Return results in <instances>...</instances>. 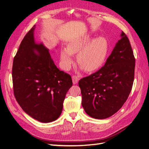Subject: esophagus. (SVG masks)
Segmentation results:
<instances>
[{"label":"esophagus","instance_id":"1","mask_svg":"<svg viewBox=\"0 0 149 149\" xmlns=\"http://www.w3.org/2000/svg\"><path fill=\"white\" fill-rule=\"evenodd\" d=\"M79 79V78L77 76H73V77H72V80H73V83L74 84H77L78 81Z\"/></svg>","mask_w":149,"mask_h":149}]
</instances>
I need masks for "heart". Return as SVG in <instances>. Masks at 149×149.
<instances>
[{"instance_id":"obj_1","label":"heart","mask_w":149,"mask_h":149,"mask_svg":"<svg viewBox=\"0 0 149 149\" xmlns=\"http://www.w3.org/2000/svg\"><path fill=\"white\" fill-rule=\"evenodd\" d=\"M109 45L107 40L102 37L93 39L85 35L71 41L68 47L60 51V64L65 70L70 69L74 63L73 55L77 54L78 63L86 71H93L100 68L107 56Z\"/></svg>"}]
</instances>
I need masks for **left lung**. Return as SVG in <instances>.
<instances>
[{"label":"left lung","mask_w":149,"mask_h":149,"mask_svg":"<svg viewBox=\"0 0 149 149\" xmlns=\"http://www.w3.org/2000/svg\"><path fill=\"white\" fill-rule=\"evenodd\" d=\"M104 66L79 81L82 106L94 119L109 118L127 100L134 79L135 58L129 40L122 31Z\"/></svg>","instance_id":"1"}]
</instances>
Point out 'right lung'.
Returning <instances> with one entry per match:
<instances>
[{"instance_id":"1","label":"right lung","mask_w":149,"mask_h":149,"mask_svg":"<svg viewBox=\"0 0 149 149\" xmlns=\"http://www.w3.org/2000/svg\"><path fill=\"white\" fill-rule=\"evenodd\" d=\"M35 26L26 34L13 58V93L26 114L48 123L61 115L65 96L73 82L70 75L56 66L49 49L42 43H36Z\"/></svg>"}]
</instances>
